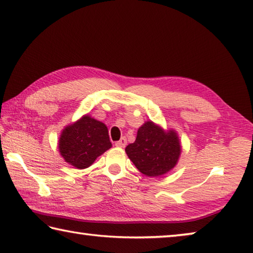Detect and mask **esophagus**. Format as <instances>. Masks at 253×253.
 I'll use <instances>...</instances> for the list:
<instances>
[{"label":"esophagus","instance_id":"obj_1","mask_svg":"<svg viewBox=\"0 0 253 253\" xmlns=\"http://www.w3.org/2000/svg\"><path fill=\"white\" fill-rule=\"evenodd\" d=\"M126 138H121L118 142H115V147L118 148H126Z\"/></svg>","mask_w":253,"mask_h":253}]
</instances>
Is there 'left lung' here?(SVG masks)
Masks as SVG:
<instances>
[{
    "label": "left lung",
    "instance_id": "left-lung-1",
    "mask_svg": "<svg viewBox=\"0 0 253 253\" xmlns=\"http://www.w3.org/2000/svg\"><path fill=\"white\" fill-rule=\"evenodd\" d=\"M126 152L141 173L160 176L173 169L181 154L178 134L165 131L152 121L139 127L136 139L126 148Z\"/></svg>",
    "mask_w": 253,
    "mask_h": 253
}]
</instances>
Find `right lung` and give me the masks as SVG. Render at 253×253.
Here are the masks:
<instances>
[{"mask_svg": "<svg viewBox=\"0 0 253 253\" xmlns=\"http://www.w3.org/2000/svg\"><path fill=\"white\" fill-rule=\"evenodd\" d=\"M111 147L108 127L87 114L66 126L59 140L61 156L77 169L88 168Z\"/></svg>", "mask_w": 253, "mask_h": 253, "instance_id": "add662e5", "label": "right lung"}]
</instances>
